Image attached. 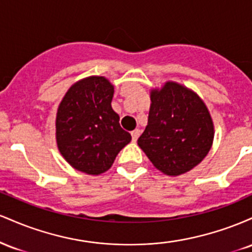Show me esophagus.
<instances>
[{
  "mask_svg": "<svg viewBox=\"0 0 252 252\" xmlns=\"http://www.w3.org/2000/svg\"><path fill=\"white\" fill-rule=\"evenodd\" d=\"M140 134H141V131H140V130H138V129L132 130V131H131L132 142H136V141H137V138H138V136H140Z\"/></svg>",
  "mask_w": 252,
  "mask_h": 252,
  "instance_id": "34e87169",
  "label": "esophagus"
}]
</instances>
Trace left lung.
<instances>
[{
  "instance_id": "obj_1",
  "label": "left lung",
  "mask_w": 252,
  "mask_h": 252,
  "mask_svg": "<svg viewBox=\"0 0 252 252\" xmlns=\"http://www.w3.org/2000/svg\"><path fill=\"white\" fill-rule=\"evenodd\" d=\"M148 126L137 143L152 163L167 175L189 172L200 163L213 141V123L194 92L166 83L152 92Z\"/></svg>"
}]
</instances>
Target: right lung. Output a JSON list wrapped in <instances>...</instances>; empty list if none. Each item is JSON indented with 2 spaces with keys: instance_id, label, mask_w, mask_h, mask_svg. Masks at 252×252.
I'll return each instance as SVG.
<instances>
[{
  "instance_id": "right-lung-1",
  "label": "right lung",
  "mask_w": 252,
  "mask_h": 252,
  "mask_svg": "<svg viewBox=\"0 0 252 252\" xmlns=\"http://www.w3.org/2000/svg\"><path fill=\"white\" fill-rule=\"evenodd\" d=\"M114 86L104 77H90L71 86L57 114V143L72 167L98 175L108 170L131 141L111 108Z\"/></svg>"
}]
</instances>
